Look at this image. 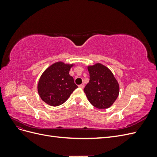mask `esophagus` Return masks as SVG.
I'll return each mask as SVG.
<instances>
[{
    "mask_svg": "<svg viewBox=\"0 0 157 157\" xmlns=\"http://www.w3.org/2000/svg\"><path fill=\"white\" fill-rule=\"evenodd\" d=\"M78 87L79 88H84V84H80L79 86H78Z\"/></svg>",
    "mask_w": 157,
    "mask_h": 157,
    "instance_id": "obj_1",
    "label": "esophagus"
}]
</instances>
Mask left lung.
Returning a JSON list of instances; mask_svg holds the SVG:
<instances>
[{
  "instance_id": "8db88e82",
  "label": "left lung",
  "mask_w": 157,
  "mask_h": 157,
  "mask_svg": "<svg viewBox=\"0 0 157 157\" xmlns=\"http://www.w3.org/2000/svg\"><path fill=\"white\" fill-rule=\"evenodd\" d=\"M90 81L84 92L90 103L98 109H107L119 94V84L112 71L105 65L96 63L88 65Z\"/></svg>"
}]
</instances>
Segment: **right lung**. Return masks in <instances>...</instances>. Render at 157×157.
I'll use <instances>...</instances> for the list:
<instances>
[{
	"instance_id": "add662e5",
	"label": "right lung",
	"mask_w": 157,
	"mask_h": 157,
	"mask_svg": "<svg viewBox=\"0 0 157 157\" xmlns=\"http://www.w3.org/2000/svg\"><path fill=\"white\" fill-rule=\"evenodd\" d=\"M75 63H65L59 61L46 68L39 78L38 93L41 99L48 105L59 106L65 103L78 86L69 71Z\"/></svg>"
}]
</instances>
